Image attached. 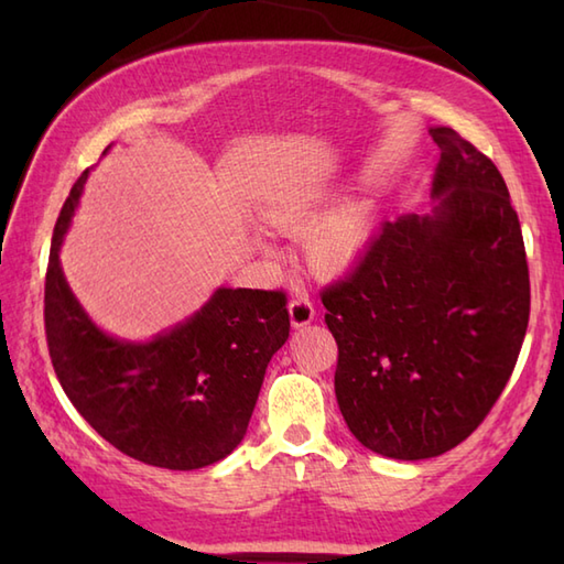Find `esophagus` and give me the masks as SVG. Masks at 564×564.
I'll return each instance as SVG.
<instances>
[{
	"label": "esophagus",
	"mask_w": 564,
	"mask_h": 564,
	"mask_svg": "<svg viewBox=\"0 0 564 564\" xmlns=\"http://www.w3.org/2000/svg\"><path fill=\"white\" fill-rule=\"evenodd\" d=\"M289 315H291V325L295 329H301L315 319V305L310 297H293L289 305Z\"/></svg>",
	"instance_id": "34e87169"
}]
</instances>
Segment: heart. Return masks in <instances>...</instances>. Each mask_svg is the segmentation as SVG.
<instances>
[{
    "mask_svg": "<svg viewBox=\"0 0 564 564\" xmlns=\"http://www.w3.org/2000/svg\"><path fill=\"white\" fill-rule=\"evenodd\" d=\"M319 198L315 194H295L281 198L269 210L275 227L301 232L317 218ZM373 237V210L361 200L346 203L310 227L305 237V254L310 267L322 275H341L364 259Z\"/></svg>",
    "mask_w": 564,
    "mask_h": 564,
    "instance_id": "b5f03b06",
    "label": "heart"
}]
</instances>
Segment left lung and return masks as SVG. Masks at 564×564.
Here are the masks:
<instances>
[{"label": "left lung", "instance_id": "left-lung-1", "mask_svg": "<svg viewBox=\"0 0 564 564\" xmlns=\"http://www.w3.org/2000/svg\"><path fill=\"white\" fill-rule=\"evenodd\" d=\"M429 215L382 225L322 291L339 346L334 392L351 434L394 460L436 458L482 424L517 366L531 283L519 215L495 162L453 128Z\"/></svg>", "mask_w": 564, "mask_h": 564}]
</instances>
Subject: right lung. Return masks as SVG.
Segmentation results:
<instances>
[{"instance_id":"1","label":"right lung","mask_w":564,"mask_h":564,"mask_svg":"<svg viewBox=\"0 0 564 564\" xmlns=\"http://www.w3.org/2000/svg\"><path fill=\"white\" fill-rule=\"evenodd\" d=\"M89 170L55 223L45 337L69 402L113 448L166 470H198L245 438L271 356L289 339L283 291L218 289L196 315L150 341L116 339L69 291L59 247Z\"/></svg>"}]
</instances>
